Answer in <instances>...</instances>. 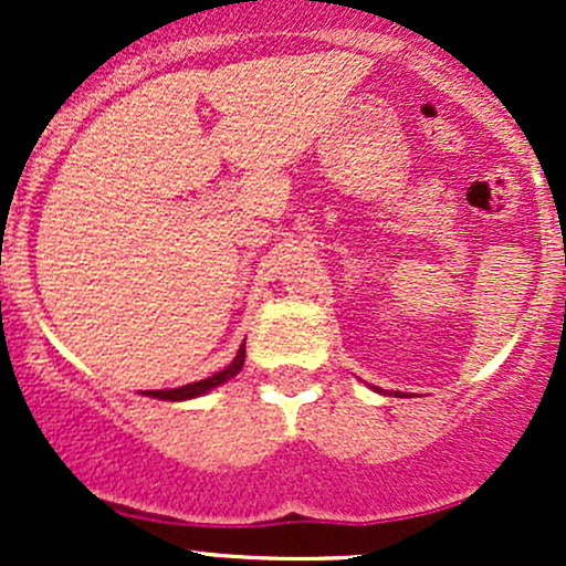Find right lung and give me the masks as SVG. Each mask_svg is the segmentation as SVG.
<instances>
[{"label":"right lung","mask_w":566,"mask_h":566,"mask_svg":"<svg viewBox=\"0 0 566 566\" xmlns=\"http://www.w3.org/2000/svg\"><path fill=\"white\" fill-rule=\"evenodd\" d=\"M243 361H247V342H243L241 347H238V356L232 358L230 364H227L221 373L210 375V378L205 380H197V384H186L180 386V389H161V391H145V397H153V399H169V402H186V399H193V397H202V394L219 389L221 384H227V380L235 378L238 373L243 369Z\"/></svg>","instance_id":"1"}]
</instances>
